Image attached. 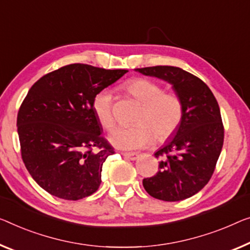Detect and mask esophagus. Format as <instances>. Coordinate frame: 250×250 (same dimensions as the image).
<instances>
[{
	"label": "esophagus",
	"instance_id": "esophagus-1",
	"mask_svg": "<svg viewBox=\"0 0 250 250\" xmlns=\"http://www.w3.org/2000/svg\"><path fill=\"white\" fill-rule=\"evenodd\" d=\"M125 156V158L130 159V161H136V159L139 158V155L138 154H126V152H125V154H122Z\"/></svg>",
	"mask_w": 250,
	"mask_h": 250
}]
</instances>
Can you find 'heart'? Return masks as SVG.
<instances>
[{
  "instance_id": "1",
  "label": "heart",
  "mask_w": 250,
  "mask_h": 250,
  "mask_svg": "<svg viewBox=\"0 0 250 250\" xmlns=\"http://www.w3.org/2000/svg\"><path fill=\"white\" fill-rule=\"evenodd\" d=\"M126 88L143 105L136 119V125L119 128L110 136L111 144L125 150L145 148L154 141H165L172 137L183 119V103L174 93H164L157 83L136 78L126 84ZM93 111L106 130H112V95L103 89L93 99Z\"/></svg>"
}]
</instances>
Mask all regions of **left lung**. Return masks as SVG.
<instances>
[{"label":"left lung","instance_id":"left-lung-1","mask_svg":"<svg viewBox=\"0 0 250 250\" xmlns=\"http://www.w3.org/2000/svg\"><path fill=\"white\" fill-rule=\"evenodd\" d=\"M145 76L172 85L183 103L178 129L155 152L161 158L158 172L144 178L149 195L175 202L200 192L210 181L223 146V125L219 104L208 85L191 73L174 66L137 68Z\"/></svg>","mask_w":250,"mask_h":250}]
</instances>
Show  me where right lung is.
I'll list each match as a JSON object with an SVG mask.
<instances>
[{
  "label": "right lung",
  "mask_w": 250,
  "mask_h": 250,
  "mask_svg": "<svg viewBox=\"0 0 250 250\" xmlns=\"http://www.w3.org/2000/svg\"><path fill=\"white\" fill-rule=\"evenodd\" d=\"M126 72L72 64L29 89L17 120L21 155L33 180L49 194L76 201L98 191L103 163L114 150L101 137L93 99ZM94 146L100 150L93 152Z\"/></svg>",
  "instance_id": "right-lung-1"
}]
</instances>
